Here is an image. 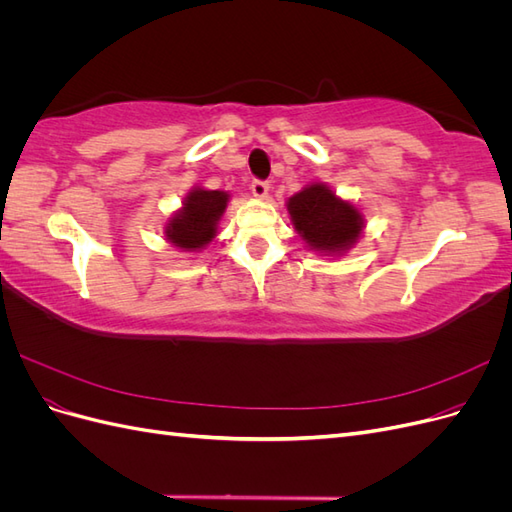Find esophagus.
Instances as JSON below:
<instances>
[{
	"label": "esophagus",
	"mask_w": 512,
	"mask_h": 512,
	"mask_svg": "<svg viewBox=\"0 0 512 512\" xmlns=\"http://www.w3.org/2000/svg\"><path fill=\"white\" fill-rule=\"evenodd\" d=\"M252 194L258 200H265L269 196V183L267 181H260V179H254L252 181Z\"/></svg>",
	"instance_id": "esophagus-1"
}]
</instances>
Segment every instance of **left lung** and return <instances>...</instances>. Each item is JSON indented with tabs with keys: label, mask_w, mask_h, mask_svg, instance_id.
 <instances>
[{
	"label": "left lung",
	"mask_w": 512,
	"mask_h": 512,
	"mask_svg": "<svg viewBox=\"0 0 512 512\" xmlns=\"http://www.w3.org/2000/svg\"><path fill=\"white\" fill-rule=\"evenodd\" d=\"M290 222L309 250L322 256H344L363 237L365 218L350 200L327 183L314 181L286 200Z\"/></svg>",
	"instance_id": "left-lung-1"
}]
</instances>
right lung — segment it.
<instances>
[{"label": "right lung", "instance_id": "add662e5", "mask_svg": "<svg viewBox=\"0 0 512 512\" xmlns=\"http://www.w3.org/2000/svg\"><path fill=\"white\" fill-rule=\"evenodd\" d=\"M230 194L222 190L192 188L181 207L164 224V237L181 252H200L218 237V226Z\"/></svg>", "mask_w": 512, "mask_h": 512}]
</instances>
